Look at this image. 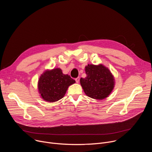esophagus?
I'll use <instances>...</instances> for the list:
<instances>
[{
	"mask_svg": "<svg viewBox=\"0 0 152 152\" xmlns=\"http://www.w3.org/2000/svg\"><path fill=\"white\" fill-rule=\"evenodd\" d=\"M79 77H77V78H76L75 79V80H76V83H79Z\"/></svg>",
	"mask_w": 152,
	"mask_h": 152,
	"instance_id": "34e87169",
	"label": "esophagus"
}]
</instances>
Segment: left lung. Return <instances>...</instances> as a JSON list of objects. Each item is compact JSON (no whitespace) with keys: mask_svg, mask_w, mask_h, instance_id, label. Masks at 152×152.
Masks as SVG:
<instances>
[{"mask_svg":"<svg viewBox=\"0 0 152 152\" xmlns=\"http://www.w3.org/2000/svg\"><path fill=\"white\" fill-rule=\"evenodd\" d=\"M86 76L80 78L85 94L94 99L103 100L109 96L115 85V79L110 69L102 64H88L85 67Z\"/></svg>","mask_w":152,"mask_h":152,"instance_id":"8db88e82","label":"left lung"}]
</instances>
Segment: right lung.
I'll return each mask as SVG.
<instances>
[{
	"instance_id": "right-lung-1",
	"label": "right lung",
	"mask_w": 152,
	"mask_h": 152,
	"mask_svg": "<svg viewBox=\"0 0 152 152\" xmlns=\"http://www.w3.org/2000/svg\"><path fill=\"white\" fill-rule=\"evenodd\" d=\"M75 82L69 75L63 74L60 68L47 69L38 79V93L45 101L55 102L63 98L69 86Z\"/></svg>"
}]
</instances>
